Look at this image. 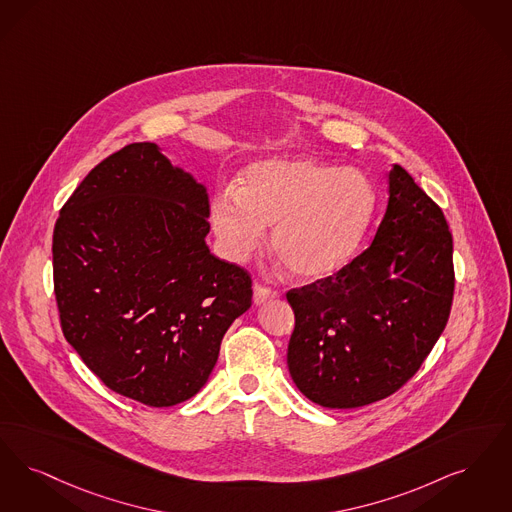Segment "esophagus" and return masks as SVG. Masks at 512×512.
<instances>
[{
  "label": "esophagus",
  "instance_id": "obj_1",
  "mask_svg": "<svg viewBox=\"0 0 512 512\" xmlns=\"http://www.w3.org/2000/svg\"><path fill=\"white\" fill-rule=\"evenodd\" d=\"M278 295H280V293H278L276 289L263 286V284H255V287H253V303H255V305H261V303H265L268 299H276Z\"/></svg>",
  "mask_w": 512,
  "mask_h": 512
}]
</instances>
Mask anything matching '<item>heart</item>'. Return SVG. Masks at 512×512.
I'll list each match as a JSON object with an SVG mask.
<instances>
[{
	"mask_svg": "<svg viewBox=\"0 0 512 512\" xmlns=\"http://www.w3.org/2000/svg\"><path fill=\"white\" fill-rule=\"evenodd\" d=\"M375 211L377 190L364 171L274 158L249 165L238 192H217L209 217L230 261H246L272 226V251L297 276L322 280L352 261Z\"/></svg>",
	"mask_w": 512,
	"mask_h": 512,
	"instance_id": "1",
	"label": "heart"
}]
</instances>
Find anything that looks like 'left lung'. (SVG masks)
Masks as SVG:
<instances>
[{"mask_svg": "<svg viewBox=\"0 0 512 512\" xmlns=\"http://www.w3.org/2000/svg\"><path fill=\"white\" fill-rule=\"evenodd\" d=\"M453 287L446 217L394 165L371 246L337 274L287 291L295 314L287 347L293 383L324 408H360L394 394L446 328Z\"/></svg>", "mask_w": 512, "mask_h": 512, "instance_id": "obj_1", "label": "left lung"}]
</instances>
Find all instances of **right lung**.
Here are the masks:
<instances>
[{
	"instance_id": "right-lung-1",
	"label": "right lung",
	"mask_w": 512,
	"mask_h": 512,
	"mask_svg": "<svg viewBox=\"0 0 512 512\" xmlns=\"http://www.w3.org/2000/svg\"><path fill=\"white\" fill-rule=\"evenodd\" d=\"M204 184L154 143L95 165L53 230V284L66 341L104 385L152 408L202 389L251 276L209 253Z\"/></svg>"
}]
</instances>
